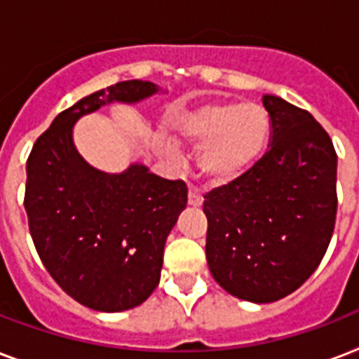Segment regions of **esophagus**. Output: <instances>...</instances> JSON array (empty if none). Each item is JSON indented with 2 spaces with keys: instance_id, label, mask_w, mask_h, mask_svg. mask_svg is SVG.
<instances>
[{
  "instance_id": "1",
  "label": "esophagus",
  "mask_w": 359,
  "mask_h": 359,
  "mask_svg": "<svg viewBox=\"0 0 359 359\" xmlns=\"http://www.w3.org/2000/svg\"><path fill=\"white\" fill-rule=\"evenodd\" d=\"M188 203H190L191 207H201L203 205L201 191L197 190V188H194V186H191L190 191H188Z\"/></svg>"
}]
</instances>
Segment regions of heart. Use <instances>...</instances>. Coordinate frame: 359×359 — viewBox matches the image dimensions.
Instances as JSON below:
<instances>
[{"mask_svg": "<svg viewBox=\"0 0 359 359\" xmlns=\"http://www.w3.org/2000/svg\"><path fill=\"white\" fill-rule=\"evenodd\" d=\"M177 135L201 147L199 168L212 184H229L250 171L266 149L270 117L257 104L219 102L184 115Z\"/></svg>", "mask_w": 359, "mask_h": 359, "instance_id": "heart-1", "label": "heart"}]
</instances>
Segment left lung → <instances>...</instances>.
Returning <instances> with one entry per match:
<instances>
[{
    "label": "left lung",
    "instance_id": "obj_1",
    "mask_svg": "<svg viewBox=\"0 0 359 359\" xmlns=\"http://www.w3.org/2000/svg\"><path fill=\"white\" fill-rule=\"evenodd\" d=\"M268 151L229 184L205 194L207 261L240 300L294 292L323 261L337 214V154L309 111L264 95Z\"/></svg>",
    "mask_w": 359,
    "mask_h": 359
}]
</instances>
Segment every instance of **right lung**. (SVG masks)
<instances>
[{
    "label": "right lung",
    "mask_w": 359,
    "mask_h": 359,
    "mask_svg": "<svg viewBox=\"0 0 359 359\" xmlns=\"http://www.w3.org/2000/svg\"><path fill=\"white\" fill-rule=\"evenodd\" d=\"M156 91L151 81L128 80L81 98L36 137L27 158L24 207L36 253L53 281L95 311L132 309L152 294L188 188L137 163L121 175L91 168L76 151L72 126L104 104Z\"/></svg>",
    "instance_id": "add662e5"
}]
</instances>
